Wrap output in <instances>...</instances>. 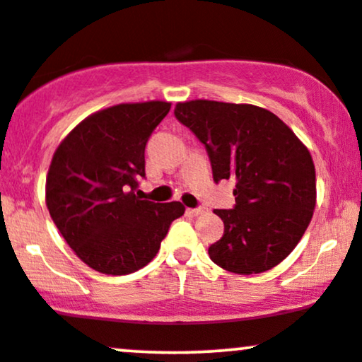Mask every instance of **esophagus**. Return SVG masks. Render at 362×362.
<instances>
[{
    "mask_svg": "<svg viewBox=\"0 0 362 362\" xmlns=\"http://www.w3.org/2000/svg\"><path fill=\"white\" fill-rule=\"evenodd\" d=\"M202 213H206V207H195V209H187V214H190V216H199Z\"/></svg>",
    "mask_w": 362,
    "mask_h": 362,
    "instance_id": "1",
    "label": "esophagus"
}]
</instances>
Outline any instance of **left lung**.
Wrapping results in <instances>:
<instances>
[{
	"label": "left lung",
	"mask_w": 362,
	"mask_h": 362,
	"mask_svg": "<svg viewBox=\"0 0 362 362\" xmlns=\"http://www.w3.org/2000/svg\"><path fill=\"white\" fill-rule=\"evenodd\" d=\"M175 117L204 144L214 182L235 180L233 209H216L224 235L209 257L228 272L260 274L294 250L317 204L308 148L282 120L250 103L178 102Z\"/></svg>",
	"instance_id": "left-lung-1"
}]
</instances>
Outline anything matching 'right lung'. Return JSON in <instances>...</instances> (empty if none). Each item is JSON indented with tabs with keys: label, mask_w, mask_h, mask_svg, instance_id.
Listing matches in <instances>:
<instances>
[{
	"label": "right lung",
	"mask_w": 362,
	"mask_h": 362,
	"mask_svg": "<svg viewBox=\"0 0 362 362\" xmlns=\"http://www.w3.org/2000/svg\"><path fill=\"white\" fill-rule=\"evenodd\" d=\"M170 102L119 103L81 120L54 151L45 204L62 238L93 271L126 276L149 264L180 202L143 201L144 148Z\"/></svg>",
	"instance_id": "obj_1"
}]
</instances>
